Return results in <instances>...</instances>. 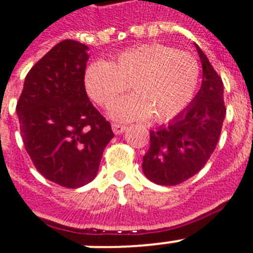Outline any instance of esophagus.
<instances>
[{
    "mask_svg": "<svg viewBox=\"0 0 253 253\" xmlns=\"http://www.w3.org/2000/svg\"><path fill=\"white\" fill-rule=\"evenodd\" d=\"M112 128H113V132L116 133V135H121L122 132H125V130H126V126L120 125V123H112Z\"/></svg>",
    "mask_w": 253,
    "mask_h": 253,
    "instance_id": "obj_1",
    "label": "esophagus"
}]
</instances>
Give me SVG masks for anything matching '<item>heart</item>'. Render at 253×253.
Listing matches in <instances>:
<instances>
[{
  "label": "heart",
  "instance_id": "b5f03b06",
  "mask_svg": "<svg viewBox=\"0 0 253 253\" xmlns=\"http://www.w3.org/2000/svg\"><path fill=\"white\" fill-rule=\"evenodd\" d=\"M200 79V65L191 53L162 44H143L120 52L109 63L92 62L84 73L88 94L108 108L130 88L135 94L112 106L116 120H171L188 105Z\"/></svg>",
  "mask_w": 253,
  "mask_h": 253
}]
</instances>
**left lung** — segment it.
<instances>
[{
	"label": "left lung",
	"instance_id": "obj_1",
	"mask_svg": "<svg viewBox=\"0 0 253 253\" xmlns=\"http://www.w3.org/2000/svg\"><path fill=\"white\" fill-rule=\"evenodd\" d=\"M203 83L186 110L166 126L149 132L151 145L143 157L148 179L161 186L183 183L199 173L218 143L226 114L223 83L199 48Z\"/></svg>",
	"mask_w": 253,
	"mask_h": 253
}]
</instances>
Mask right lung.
<instances>
[{
  "instance_id": "obj_1",
  "label": "right lung",
  "mask_w": 253,
  "mask_h": 253,
  "mask_svg": "<svg viewBox=\"0 0 253 253\" xmlns=\"http://www.w3.org/2000/svg\"><path fill=\"white\" fill-rule=\"evenodd\" d=\"M87 50L75 40L54 45L28 71L16 104L20 135L35 168L66 188L94 179L114 136L85 92Z\"/></svg>"
}]
</instances>
